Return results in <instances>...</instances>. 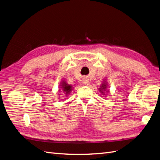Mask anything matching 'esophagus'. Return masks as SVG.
Masks as SVG:
<instances>
[{
    "label": "esophagus",
    "instance_id": "34e87169",
    "mask_svg": "<svg viewBox=\"0 0 160 160\" xmlns=\"http://www.w3.org/2000/svg\"><path fill=\"white\" fill-rule=\"evenodd\" d=\"M83 83L85 84V85H89V79L87 78V77H85V78L83 79Z\"/></svg>",
    "mask_w": 160,
    "mask_h": 160
}]
</instances>
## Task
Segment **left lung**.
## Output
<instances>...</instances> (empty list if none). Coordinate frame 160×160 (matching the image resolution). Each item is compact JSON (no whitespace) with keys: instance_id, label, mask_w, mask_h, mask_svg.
Returning a JSON list of instances; mask_svg holds the SVG:
<instances>
[{"instance_id":"1","label":"left lung","mask_w":160,"mask_h":160,"mask_svg":"<svg viewBox=\"0 0 160 160\" xmlns=\"http://www.w3.org/2000/svg\"><path fill=\"white\" fill-rule=\"evenodd\" d=\"M106 88H107V84H106V83H103V84L101 85V88H99V89H100V91L101 92V93H102L103 95H104V92H103V91H104V90H105Z\"/></svg>"}]
</instances>
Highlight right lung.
<instances>
[{
  "label": "right lung",
  "mask_w": 160,
  "mask_h": 160,
  "mask_svg": "<svg viewBox=\"0 0 160 160\" xmlns=\"http://www.w3.org/2000/svg\"><path fill=\"white\" fill-rule=\"evenodd\" d=\"M61 88H62V91L64 92L65 95H67L68 94H69L71 91L72 90V86L70 85L67 84L65 82L63 81V83H62L61 85ZM59 90H61V89H59Z\"/></svg>",
  "instance_id": "add662e5"
}]
</instances>
